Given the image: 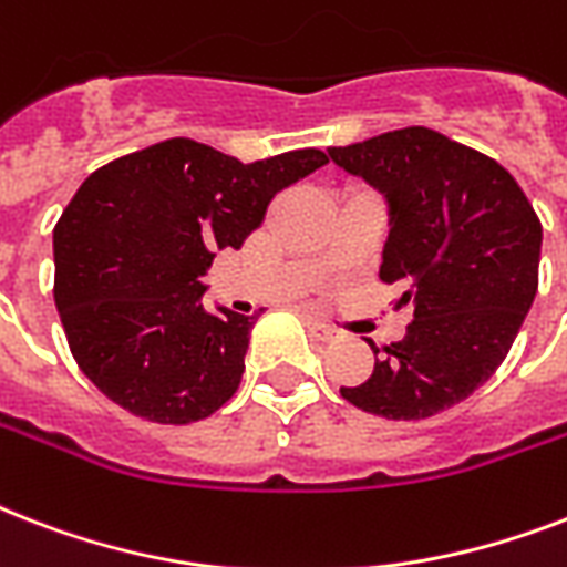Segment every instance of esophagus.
<instances>
[{
    "label": "esophagus",
    "mask_w": 567,
    "mask_h": 567,
    "mask_svg": "<svg viewBox=\"0 0 567 567\" xmlns=\"http://www.w3.org/2000/svg\"><path fill=\"white\" fill-rule=\"evenodd\" d=\"M306 327H309V332L318 341H336L338 338V329L336 327H329L327 320H320V318H311V315H306Z\"/></svg>",
    "instance_id": "34e87169"
}]
</instances>
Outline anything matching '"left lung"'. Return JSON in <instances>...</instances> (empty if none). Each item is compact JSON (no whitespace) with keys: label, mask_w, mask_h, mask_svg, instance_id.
I'll use <instances>...</instances> for the list:
<instances>
[{"label":"left lung","mask_w":567,"mask_h":567,"mask_svg":"<svg viewBox=\"0 0 567 567\" xmlns=\"http://www.w3.org/2000/svg\"><path fill=\"white\" fill-rule=\"evenodd\" d=\"M329 158L388 196L379 279L412 302L403 341L341 388L355 409L423 421L471 396L503 364L538 291L542 220L488 155L426 126L332 146Z\"/></svg>","instance_id":"1"}]
</instances>
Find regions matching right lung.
<instances>
[{
  "label": "right lung",
  "mask_w": 567,
  "mask_h": 567,
  "mask_svg": "<svg viewBox=\"0 0 567 567\" xmlns=\"http://www.w3.org/2000/svg\"><path fill=\"white\" fill-rule=\"evenodd\" d=\"M329 162L244 164L171 137L100 167L55 223V306L82 373L153 423L203 421L240 385L256 315L205 309L199 276L240 249L270 199Z\"/></svg>",
  "instance_id": "obj_1"
}]
</instances>
